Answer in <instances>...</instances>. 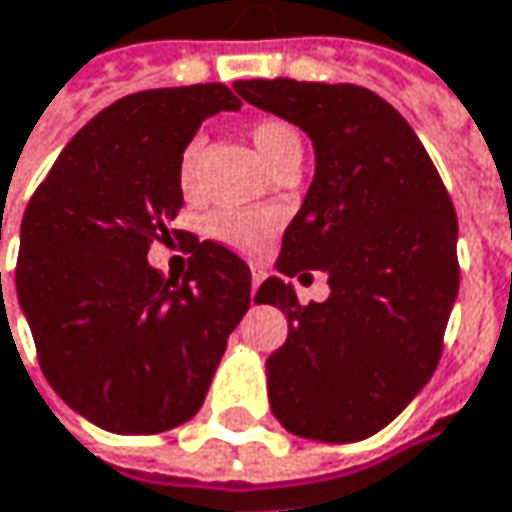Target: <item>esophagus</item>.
Segmentation results:
<instances>
[{"label": "esophagus", "instance_id": "esophagus-1", "mask_svg": "<svg viewBox=\"0 0 512 512\" xmlns=\"http://www.w3.org/2000/svg\"><path fill=\"white\" fill-rule=\"evenodd\" d=\"M262 279H265V270L262 268H250V296H256V291H259V285H262Z\"/></svg>", "mask_w": 512, "mask_h": 512}]
</instances>
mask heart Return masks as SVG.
<instances>
[{
	"label": "heart",
	"mask_w": 512,
	"mask_h": 512,
	"mask_svg": "<svg viewBox=\"0 0 512 512\" xmlns=\"http://www.w3.org/2000/svg\"><path fill=\"white\" fill-rule=\"evenodd\" d=\"M250 141L262 161L276 169L285 161H302V135L288 120L265 117L250 126ZM204 141L192 138L178 158V190L184 198H195L198 192V161ZM276 230V216L270 210H216L207 218V233L216 242L227 244L239 253H259Z\"/></svg>",
	"instance_id": "obj_1"
}]
</instances>
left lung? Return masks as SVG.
Masks as SVG:
<instances>
[{
    "mask_svg": "<svg viewBox=\"0 0 512 512\" xmlns=\"http://www.w3.org/2000/svg\"><path fill=\"white\" fill-rule=\"evenodd\" d=\"M236 91L308 132L317 152L276 268L325 270L331 296L299 305L279 276L256 291L288 317V340L268 357L270 409L299 438L363 441L441 360L461 276L452 198L412 126L374 91L288 77Z\"/></svg>",
    "mask_w": 512,
    "mask_h": 512,
    "instance_id": "obj_1",
    "label": "left lung"
}]
</instances>
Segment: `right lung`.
<instances>
[{"instance_id": "1", "label": "right lung", "mask_w": 512, "mask_h": 512, "mask_svg": "<svg viewBox=\"0 0 512 512\" xmlns=\"http://www.w3.org/2000/svg\"><path fill=\"white\" fill-rule=\"evenodd\" d=\"M242 100L224 83L129 94L86 123L31 195L16 294L39 369L71 409L117 435H152L201 409L230 331L250 308V268L188 239L191 268L145 262L184 207L178 158L201 120Z\"/></svg>"}]
</instances>
